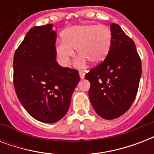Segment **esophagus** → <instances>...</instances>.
Returning a JSON list of instances; mask_svg holds the SVG:
<instances>
[{
	"label": "esophagus",
	"mask_w": 154,
	"mask_h": 154,
	"mask_svg": "<svg viewBox=\"0 0 154 154\" xmlns=\"http://www.w3.org/2000/svg\"><path fill=\"white\" fill-rule=\"evenodd\" d=\"M79 75H80V77H81V79H83V78L85 77V72H84V71H80Z\"/></svg>",
	"instance_id": "esophagus-1"
}]
</instances>
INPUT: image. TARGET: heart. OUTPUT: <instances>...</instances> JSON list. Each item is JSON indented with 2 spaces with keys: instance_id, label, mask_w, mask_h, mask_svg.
Masks as SVG:
<instances>
[{
  "instance_id": "b5f03b06",
  "label": "heart",
  "mask_w": 154,
  "mask_h": 154,
  "mask_svg": "<svg viewBox=\"0 0 154 154\" xmlns=\"http://www.w3.org/2000/svg\"><path fill=\"white\" fill-rule=\"evenodd\" d=\"M62 40L56 44V53L61 65H67L77 49V67H84L87 60L92 65L101 64L107 57L112 43V33L104 25L82 24L67 28Z\"/></svg>"
}]
</instances>
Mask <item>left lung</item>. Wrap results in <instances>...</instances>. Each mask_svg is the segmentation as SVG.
<instances>
[{
	"label": "left lung",
	"instance_id": "1",
	"mask_svg": "<svg viewBox=\"0 0 154 154\" xmlns=\"http://www.w3.org/2000/svg\"><path fill=\"white\" fill-rule=\"evenodd\" d=\"M112 43L104 61L85 74L90 82L89 96L104 119L119 117L135 100L141 76V62L134 41L122 28L110 25Z\"/></svg>",
	"mask_w": 154,
	"mask_h": 154
}]
</instances>
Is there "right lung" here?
Instances as JSON below:
<instances>
[{"label": "right lung", "mask_w": 154, "mask_h": 154, "mask_svg": "<svg viewBox=\"0 0 154 154\" xmlns=\"http://www.w3.org/2000/svg\"><path fill=\"white\" fill-rule=\"evenodd\" d=\"M56 39L52 24L35 26L13 57L17 96L30 116L44 123H55L67 113L80 81L77 70L57 62Z\"/></svg>", "instance_id": "obj_1"}]
</instances>
